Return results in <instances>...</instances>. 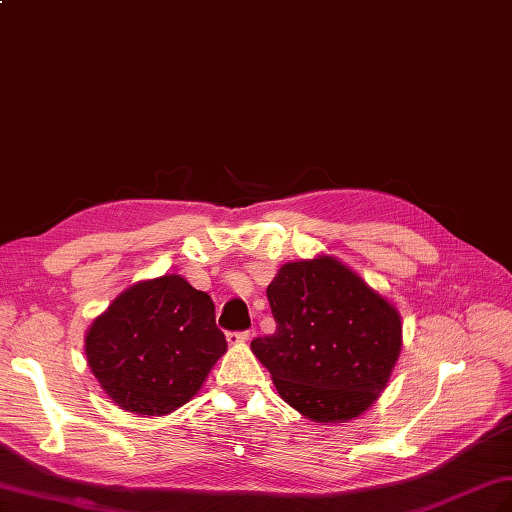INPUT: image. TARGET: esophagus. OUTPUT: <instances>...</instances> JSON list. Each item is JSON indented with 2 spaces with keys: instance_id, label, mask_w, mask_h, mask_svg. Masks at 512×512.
Wrapping results in <instances>:
<instances>
[{
  "instance_id": "esophagus-1",
  "label": "esophagus",
  "mask_w": 512,
  "mask_h": 512,
  "mask_svg": "<svg viewBox=\"0 0 512 512\" xmlns=\"http://www.w3.org/2000/svg\"><path fill=\"white\" fill-rule=\"evenodd\" d=\"M251 339V331H233V333H227V342L229 344H244Z\"/></svg>"
}]
</instances>
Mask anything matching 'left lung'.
<instances>
[{
    "instance_id": "left-lung-1",
    "label": "left lung",
    "mask_w": 512,
    "mask_h": 512,
    "mask_svg": "<svg viewBox=\"0 0 512 512\" xmlns=\"http://www.w3.org/2000/svg\"><path fill=\"white\" fill-rule=\"evenodd\" d=\"M266 294L277 331L255 337L251 350L279 396L324 424L372 406L402 348L396 307L326 255L285 264Z\"/></svg>"
}]
</instances>
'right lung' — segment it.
<instances>
[{"instance_id": "obj_1", "label": "right lung", "mask_w": 512, "mask_h": 512, "mask_svg": "<svg viewBox=\"0 0 512 512\" xmlns=\"http://www.w3.org/2000/svg\"><path fill=\"white\" fill-rule=\"evenodd\" d=\"M225 352L212 298L179 274L129 287L86 335L99 385L116 406L138 415H166L186 404Z\"/></svg>"}]
</instances>
